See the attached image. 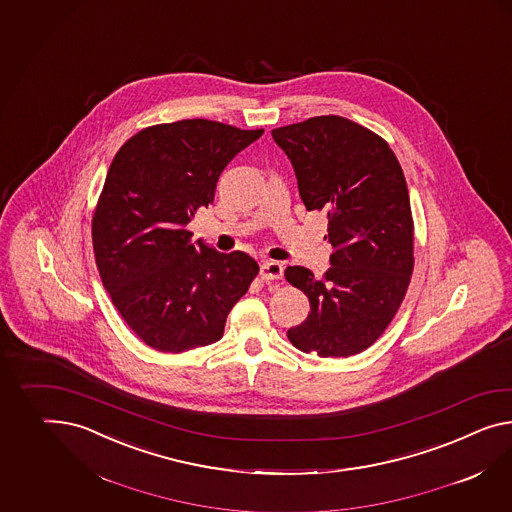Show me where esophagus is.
<instances>
[{
  "mask_svg": "<svg viewBox=\"0 0 512 512\" xmlns=\"http://www.w3.org/2000/svg\"><path fill=\"white\" fill-rule=\"evenodd\" d=\"M260 276L263 282H271V280H280L284 276V267L278 262H263L260 267Z\"/></svg>",
  "mask_w": 512,
  "mask_h": 512,
  "instance_id": "obj_1",
  "label": "esophagus"
}]
</instances>
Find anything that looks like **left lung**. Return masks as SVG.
<instances>
[{
    "label": "left lung",
    "mask_w": 512,
    "mask_h": 512,
    "mask_svg": "<svg viewBox=\"0 0 512 512\" xmlns=\"http://www.w3.org/2000/svg\"><path fill=\"white\" fill-rule=\"evenodd\" d=\"M302 202L328 217L330 269L321 280L301 265L286 280L310 301L288 338L302 353L353 356L379 340L407 295L414 271V221L405 174L388 143L338 115L273 130Z\"/></svg>",
    "instance_id": "1"
}]
</instances>
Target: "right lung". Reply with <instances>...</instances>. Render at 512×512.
<instances>
[{
    "label": "right lung",
    "mask_w": 512,
    "mask_h": 512,
    "mask_svg": "<svg viewBox=\"0 0 512 512\" xmlns=\"http://www.w3.org/2000/svg\"><path fill=\"white\" fill-rule=\"evenodd\" d=\"M263 130L187 118L120 146L92 213L96 267L128 327L161 353L223 338L260 267L245 252L193 243L187 223L215 198L224 167Z\"/></svg>",
    "instance_id": "obj_1"
}]
</instances>
